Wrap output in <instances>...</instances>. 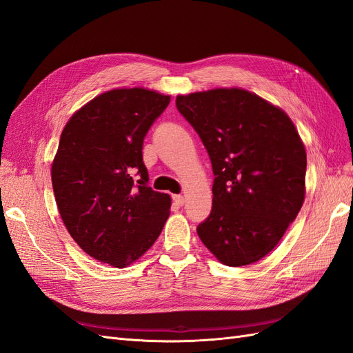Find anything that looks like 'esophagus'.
<instances>
[{"label":"esophagus","mask_w":353,"mask_h":353,"mask_svg":"<svg viewBox=\"0 0 353 353\" xmlns=\"http://www.w3.org/2000/svg\"><path fill=\"white\" fill-rule=\"evenodd\" d=\"M172 199L175 201V205H178V206H183L184 201H185L184 196H181V194H175V196H172Z\"/></svg>","instance_id":"esophagus-1"}]
</instances>
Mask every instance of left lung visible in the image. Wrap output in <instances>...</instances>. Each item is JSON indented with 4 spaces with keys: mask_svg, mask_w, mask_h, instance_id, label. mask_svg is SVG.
Wrapping results in <instances>:
<instances>
[{
    "mask_svg": "<svg viewBox=\"0 0 353 353\" xmlns=\"http://www.w3.org/2000/svg\"><path fill=\"white\" fill-rule=\"evenodd\" d=\"M212 162L210 215L197 227L203 244L228 266L268 254L305 200L306 152L290 117L241 88L178 95Z\"/></svg>",
    "mask_w": 353,
    "mask_h": 353,
    "instance_id": "1",
    "label": "left lung"
}]
</instances>
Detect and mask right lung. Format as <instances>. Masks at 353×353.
<instances>
[{"mask_svg": "<svg viewBox=\"0 0 353 353\" xmlns=\"http://www.w3.org/2000/svg\"><path fill=\"white\" fill-rule=\"evenodd\" d=\"M170 101L145 88L112 90L74 113L51 166L60 216L79 248L116 268L160 236L170 197L148 187L144 138Z\"/></svg>", "mask_w": 353, "mask_h": 353, "instance_id": "1", "label": "right lung"}]
</instances>
